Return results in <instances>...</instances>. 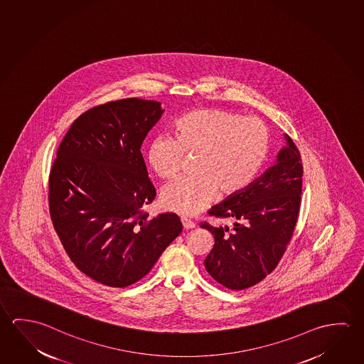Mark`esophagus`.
<instances>
[{"instance_id":"esophagus-1","label":"esophagus","mask_w":364,"mask_h":364,"mask_svg":"<svg viewBox=\"0 0 364 364\" xmlns=\"http://www.w3.org/2000/svg\"><path fill=\"white\" fill-rule=\"evenodd\" d=\"M181 223H183L184 230H191V228H194V227H196V223H194V222H191V220H181Z\"/></svg>"}]
</instances>
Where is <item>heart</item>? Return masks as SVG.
<instances>
[{"instance_id":"heart-1","label":"heart","mask_w":364,"mask_h":364,"mask_svg":"<svg viewBox=\"0 0 364 364\" xmlns=\"http://www.w3.org/2000/svg\"><path fill=\"white\" fill-rule=\"evenodd\" d=\"M175 138L149 142L146 160L161 179H173L183 152L199 155L194 179H181L161 193L162 208L181 217L196 215L220 197H233L250 186L268 159L270 134L257 118L223 109H196L173 123Z\"/></svg>"}]
</instances>
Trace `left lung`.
<instances>
[{
    "label": "left lung",
    "instance_id": "left-lung-1",
    "mask_svg": "<svg viewBox=\"0 0 364 364\" xmlns=\"http://www.w3.org/2000/svg\"><path fill=\"white\" fill-rule=\"evenodd\" d=\"M277 161L233 197L213 205L209 215L232 220V227L203 223L215 237L204 267L222 286L240 291L270 274L284 254L297 223L302 194L301 155L288 134Z\"/></svg>",
    "mask_w": 364,
    "mask_h": 364
}]
</instances>
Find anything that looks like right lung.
I'll return each instance as SVG.
<instances>
[{"label":"right lung","instance_id":"1","mask_svg":"<svg viewBox=\"0 0 364 364\" xmlns=\"http://www.w3.org/2000/svg\"><path fill=\"white\" fill-rule=\"evenodd\" d=\"M161 102L124 99L72 123L49 175V210L68 257L109 287L144 278L183 226L173 213L149 218L155 199L141 146L164 114Z\"/></svg>","mask_w":364,"mask_h":364}]
</instances>
